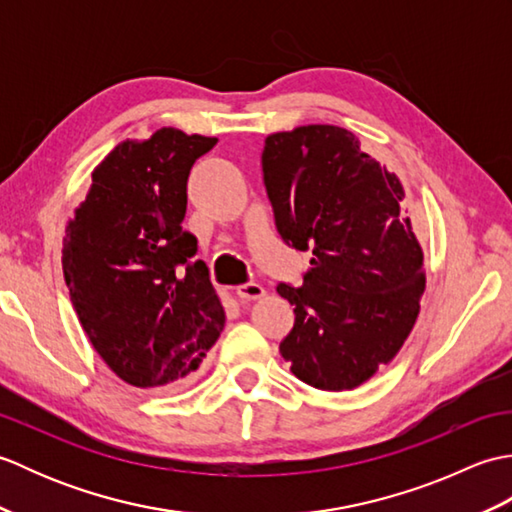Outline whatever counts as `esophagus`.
<instances>
[{
  "instance_id": "obj_1",
  "label": "esophagus",
  "mask_w": 512,
  "mask_h": 512,
  "mask_svg": "<svg viewBox=\"0 0 512 512\" xmlns=\"http://www.w3.org/2000/svg\"><path fill=\"white\" fill-rule=\"evenodd\" d=\"M237 297L242 299V301H255V299H262L264 295H266V290H264V286H259V284H255V281H248V284H242V286H237Z\"/></svg>"
}]
</instances>
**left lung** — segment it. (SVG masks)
<instances>
[{"label":"left lung","mask_w":512,"mask_h":512,"mask_svg":"<svg viewBox=\"0 0 512 512\" xmlns=\"http://www.w3.org/2000/svg\"><path fill=\"white\" fill-rule=\"evenodd\" d=\"M264 187L281 239L310 250L279 343L290 372L325 391L354 389L405 343L424 292L422 248L400 180L343 127L308 125L266 138Z\"/></svg>","instance_id":"obj_1"}]
</instances>
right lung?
<instances>
[{
  "label": "right lung",
  "mask_w": 512,
  "mask_h": 512,
  "mask_svg": "<svg viewBox=\"0 0 512 512\" xmlns=\"http://www.w3.org/2000/svg\"><path fill=\"white\" fill-rule=\"evenodd\" d=\"M217 138L162 127L121 143L92 173L65 228L63 277L94 350L134 387L176 389L193 378L226 314L198 239L180 226L193 162Z\"/></svg>",
  "instance_id": "obj_1"
}]
</instances>
